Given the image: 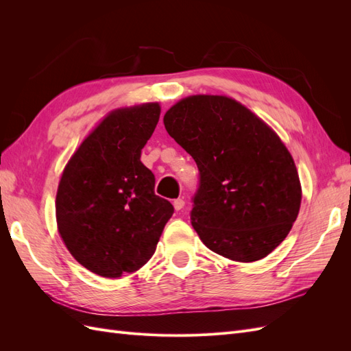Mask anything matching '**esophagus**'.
Wrapping results in <instances>:
<instances>
[{"label": "esophagus", "mask_w": 351, "mask_h": 351, "mask_svg": "<svg viewBox=\"0 0 351 351\" xmlns=\"http://www.w3.org/2000/svg\"><path fill=\"white\" fill-rule=\"evenodd\" d=\"M173 205H174V209H176V210H182V209L184 208V200H183V199H176V200L173 202Z\"/></svg>", "instance_id": "obj_1"}]
</instances>
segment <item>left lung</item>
Instances as JSON below:
<instances>
[{
  "mask_svg": "<svg viewBox=\"0 0 351 351\" xmlns=\"http://www.w3.org/2000/svg\"><path fill=\"white\" fill-rule=\"evenodd\" d=\"M164 124L197 165L190 219L205 246L237 262L269 254L302 202L297 168L277 133L244 105L214 95L177 102Z\"/></svg>",
  "mask_w": 351,
  "mask_h": 351,
  "instance_id": "1",
  "label": "left lung"
}]
</instances>
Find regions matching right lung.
<instances>
[{
	"label": "right lung",
	"instance_id": "add662e5",
	"mask_svg": "<svg viewBox=\"0 0 351 351\" xmlns=\"http://www.w3.org/2000/svg\"><path fill=\"white\" fill-rule=\"evenodd\" d=\"M158 104L112 111L71 156L56 199L58 231L84 268L105 278L152 258L174 208L155 195L141 154L159 120Z\"/></svg>",
	"mask_w": 351,
	"mask_h": 351
}]
</instances>
